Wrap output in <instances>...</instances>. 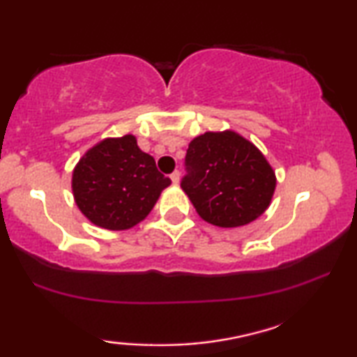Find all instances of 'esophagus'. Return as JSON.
<instances>
[{"label":"esophagus","mask_w":357,"mask_h":357,"mask_svg":"<svg viewBox=\"0 0 357 357\" xmlns=\"http://www.w3.org/2000/svg\"><path fill=\"white\" fill-rule=\"evenodd\" d=\"M170 178H172V182L177 185L180 182V170H174L172 174H170Z\"/></svg>","instance_id":"esophagus-1"}]
</instances>
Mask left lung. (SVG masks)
I'll use <instances>...</instances> for the list:
<instances>
[{
    "instance_id": "left-lung-1",
    "label": "left lung",
    "mask_w": 357,
    "mask_h": 357,
    "mask_svg": "<svg viewBox=\"0 0 357 357\" xmlns=\"http://www.w3.org/2000/svg\"><path fill=\"white\" fill-rule=\"evenodd\" d=\"M187 175L180 187L201 219L217 227H241L271 204L275 172L259 149L238 133L206 132L191 140Z\"/></svg>"
}]
</instances>
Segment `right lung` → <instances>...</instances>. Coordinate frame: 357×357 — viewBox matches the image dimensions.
<instances>
[{
	"instance_id": "obj_1",
	"label": "right lung",
	"mask_w": 357,
	"mask_h": 357,
	"mask_svg": "<svg viewBox=\"0 0 357 357\" xmlns=\"http://www.w3.org/2000/svg\"><path fill=\"white\" fill-rule=\"evenodd\" d=\"M170 178L137 138H106L89 149L72 174L75 203L86 219L107 230H127L146 217Z\"/></svg>"
}]
</instances>
